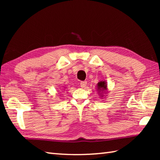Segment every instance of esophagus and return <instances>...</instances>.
I'll return each instance as SVG.
<instances>
[{
    "instance_id": "34e87169",
    "label": "esophagus",
    "mask_w": 160,
    "mask_h": 160,
    "mask_svg": "<svg viewBox=\"0 0 160 160\" xmlns=\"http://www.w3.org/2000/svg\"><path fill=\"white\" fill-rule=\"evenodd\" d=\"M87 81H82V82H80V87L82 88H84L87 86Z\"/></svg>"
}]
</instances>
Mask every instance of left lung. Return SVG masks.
<instances>
[{"instance_id": "1", "label": "left lung", "mask_w": 160, "mask_h": 160, "mask_svg": "<svg viewBox=\"0 0 160 160\" xmlns=\"http://www.w3.org/2000/svg\"><path fill=\"white\" fill-rule=\"evenodd\" d=\"M97 91H98V93L100 94V96L102 98L105 97L107 96H104L105 94L107 93V82L104 80H102L99 82L97 84Z\"/></svg>"}]
</instances>
